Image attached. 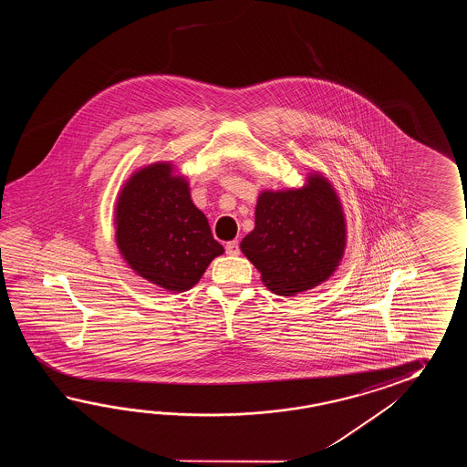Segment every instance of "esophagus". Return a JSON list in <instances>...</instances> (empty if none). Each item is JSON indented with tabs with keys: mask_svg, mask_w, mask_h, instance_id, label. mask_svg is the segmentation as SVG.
Returning <instances> with one entry per match:
<instances>
[{
	"mask_svg": "<svg viewBox=\"0 0 467 467\" xmlns=\"http://www.w3.org/2000/svg\"><path fill=\"white\" fill-rule=\"evenodd\" d=\"M225 252H227L229 255H238V252H240V247H238L237 240H232V242H227V244H225Z\"/></svg>",
	"mask_w": 467,
	"mask_h": 467,
	"instance_id": "esophagus-1",
	"label": "esophagus"
}]
</instances>
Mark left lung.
I'll return each instance as SVG.
<instances>
[{"label":"left lung","instance_id":"obj_1","mask_svg":"<svg viewBox=\"0 0 467 467\" xmlns=\"http://www.w3.org/2000/svg\"><path fill=\"white\" fill-rule=\"evenodd\" d=\"M346 217L332 183L318 171L300 189L264 190L244 255L277 296H297L326 282L346 250Z\"/></svg>","mask_w":467,"mask_h":467}]
</instances>
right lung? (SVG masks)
<instances>
[{
    "instance_id": "right-lung-1",
    "label": "right lung",
    "mask_w": 467,
    "mask_h": 467,
    "mask_svg": "<svg viewBox=\"0 0 467 467\" xmlns=\"http://www.w3.org/2000/svg\"><path fill=\"white\" fill-rule=\"evenodd\" d=\"M115 237L130 268L151 284L185 292L223 254L209 220L190 197L189 182L170 161L131 173L115 207Z\"/></svg>"
}]
</instances>
